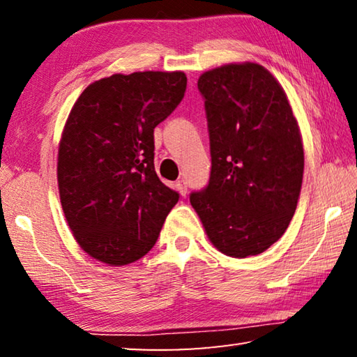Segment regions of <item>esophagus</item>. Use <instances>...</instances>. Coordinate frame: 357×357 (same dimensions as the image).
I'll use <instances>...</instances> for the list:
<instances>
[{
  "instance_id": "1",
  "label": "esophagus",
  "mask_w": 357,
  "mask_h": 357,
  "mask_svg": "<svg viewBox=\"0 0 357 357\" xmlns=\"http://www.w3.org/2000/svg\"><path fill=\"white\" fill-rule=\"evenodd\" d=\"M174 185H176V190L181 193V195L184 197L187 193V183H185V181H178V183Z\"/></svg>"
}]
</instances>
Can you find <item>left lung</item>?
I'll return each instance as SVG.
<instances>
[{"instance_id": "left-lung-1", "label": "left lung", "mask_w": 357, "mask_h": 357, "mask_svg": "<svg viewBox=\"0 0 357 357\" xmlns=\"http://www.w3.org/2000/svg\"><path fill=\"white\" fill-rule=\"evenodd\" d=\"M204 98L211 176L190 193L208 238L234 258L282 238L301 195L304 148L280 83L257 63L225 64L198 78Z\"/></svg>"}]
</instances>
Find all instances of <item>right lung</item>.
Here are the masks:
<instances>
[{
    "mask_svg": "<svg viewBox=\"0 0 357 357\" xmlns=\"http://www.w3.org/2000/svg\"><path fill=\"white\" fill-rule=\"evenodd\" d=\"M184 72L100 78L72 107L58 149V187L78 245L110 266L155 244L179 193L154 168V129L183 100Z\"/></svg>",
    "mask_w": 357,
    "mask_h": 357,
    "instance_id": "add662e5",
    "label": "right lung"
}]
</instances>
